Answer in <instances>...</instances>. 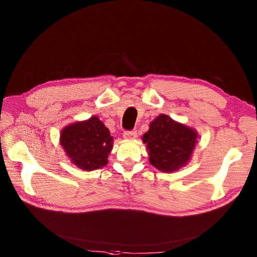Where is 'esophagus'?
Masks as SVG:
<instances>
[{
	"label": "esophagus",
	"instance_id": "esophagus-1",
	"mask_svg": "<svg viewBox=\"0 0 257 257\" xmlns=\"http://www.w3.org/2000/svg\"><path fill=\"white\" fill-rule=\"evenodd\" d=\"M137 136H138V133H137L136 130L125 131V132L123 133V137H124L125 139H128V140H134V139H137Z\"/></svg>",
	"mask_w": 257,
	"mask_h": 257
}]
</instances>
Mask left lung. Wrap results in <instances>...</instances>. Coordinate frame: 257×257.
Listing matches in <instances>:
<instances>
[{"label":"left lung","instance_id":"1","mask_svg":"<svg viewBox=\"0 0 257 257\" xmlns=\"http://www.w3.org/2000/svg\"><path fill=\"white\" fill-rule=\"evenodd\" d=\"M143 141L149 150L151 165L160 171L171 173L190 160L197 143V133L168 115L160 114L150 124Z\"/></svg>","mask_w":257,"mask_h":257}]
</instances>
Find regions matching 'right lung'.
Instances as JSON below:
<instances>
[{
  "label": "right lung",
  "instance_id": "add662e5",
  "mask_svg": "<svg viewBox=\"0 0 257 257\" xmlns=\"http://www.w3.org/2000/svg\"><path fill=\"white\" fill-rule=\"evenodd\" d=\"M109 133L97 116H92L64 128L60 144L74 165L93 171L107 165V157L113 145Z\"/></svg>",
  "mask_w": 257,
  "mask_h": 257
}]
</instances>
